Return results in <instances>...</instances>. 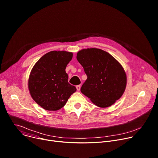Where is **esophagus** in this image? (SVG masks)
<instances>
[{"label":"esophagus","instance_id":"34e87169","mask_svg":"<svg viewBox=\"0 0 158 158\" xmlns=\"http://www.w3.org/2000/svg\"><path fill=\"white\" fill-rule=\"evenodd\" d=\"M76 87H77V90H78V91H79V90H80V87H81V85H77V86H76Z\"/></svg>","mask_w":158,"mask_h":158}]
</instances>
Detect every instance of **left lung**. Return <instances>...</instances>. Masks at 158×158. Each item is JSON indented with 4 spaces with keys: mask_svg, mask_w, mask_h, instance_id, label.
<instances>
[{
    "mask_svg": "<svg viewBox=\"0 0 158 158\" xmlns=\"http://www.w3.org/2000/svg\"><path fill=\"white\" fill-rule=\"evenodd\" d=\"M77 59L87 76L80 90L94 104L106 107L121 98L125 90L127 76L111 54L91 48L79 51Z\"/></svg>",
    "mask_w": 158,
    "mask_h": 158,
    "instance_id": "left-lung-1",
    "label": "left lung"
}]
</instances>
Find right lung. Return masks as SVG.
I'll return each instance as SVG.
<instances>
[{"label": "right lung", "mask_w": 158, "mask_h": 158, "mask_svg": "<svg viewBox=\"0 0 158 158\" xmlns=\"http://www.w3.org/2000/svg\"><path fill=\"white\" fill-rule=\"evenodd\" d=\"M72 57L71 52L54 51L43 56L33 66L28 88L33 100L44 110H60L76 92V87L68 83L65 71Z\"/></svg>", "instance_id": "right-lung-1"}]
</instances>
